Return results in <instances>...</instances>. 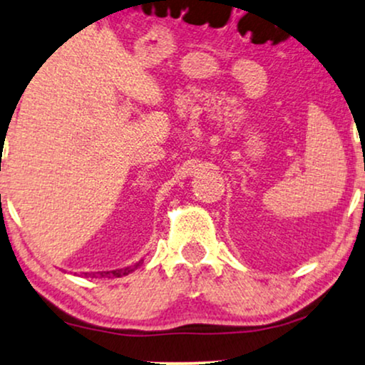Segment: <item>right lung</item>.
I'll return each instance as SVG.
<instances>
[{"mask_svg":"<svg viewBox=\"0 0 365 365\" xmlns=\"http://www.w3.org/2000/svg\"><path fill=\"white\" fill-rule=\"evenodd\" d=\"M141 264V261L135 263L133 267H126L123 269H113V272H97V273H85V278H118V277H124L130 275L131 272H135Z\"/></svg>","mask_w":365,"mask_h":365,"instance_id":"add662e5","label":"right lung"}]
</instances>
